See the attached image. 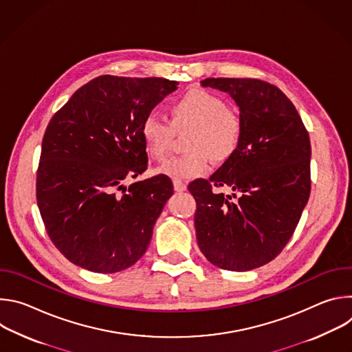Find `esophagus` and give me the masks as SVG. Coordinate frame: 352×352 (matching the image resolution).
Instances as JSON below:
<instances>
[{
	"mask_svg": "<svg viewBox=\"0 0 352 352\" xmlns=\"http://www.w3.org/2000/svg\"><path fill=\"white\" fill-rule=\"evenodd\" d=\"M173 185H174V189H175L177 192H182V190H185V189H186V184H185V182H182V181H177V179H174V181H173Z\"/></svg>",
	"mask_w": 352,
	"mask_h": 352,
	"instance_id": "34e87169",
	"label": "esophagus"
}]
</instances>
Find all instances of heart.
<instances>
[{
	"label": "heart",
	"instance_id": "1",
	"mask_svg": "<svg viewBox=\"0 0 352 352\" xmlns=\"http://www.w3.org/2000/svg\"><path fill=\"white\" fill-rule=\"evenodd\" d=\"M168 114L170 122L150 113L139 125L146 152L155 160L167 157L175 132L190 128L185 138L189 152L163 163L157 168L159 174L177 181L204 177L210 171V157L224 163L239 148L243 136L241 116L209 90L189 89L173 100Z\"/></svg>",
	"mask_w": 352,
	"mask_h": 352
}]
</instances>
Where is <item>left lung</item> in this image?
I'll return each mask as SVG.
<instances>
[{
	"label": "left lung",
	"instance_id": "1",
	"mask_svg": "<svg viewBox=\"0 0 352 352\" xmlns=\"http://www.w3.org/2000/svg\"><path fill=\"white\" fill-rule=\"evenodd\" d=\"M239 106L243 136L210 179H195L197 245L214 266L246 272L277 255L292 236L311 195L309 133L288 97L255 78L200 80ZM230 186L232 197L216 192Z\"/></svg>",
	"mask_w": 352,
	"mask_h": 352
}]
</instances>
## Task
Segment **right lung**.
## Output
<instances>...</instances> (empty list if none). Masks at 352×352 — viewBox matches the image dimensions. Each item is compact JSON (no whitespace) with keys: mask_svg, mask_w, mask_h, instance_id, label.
I'll return each instance as SVG.
<instances>
[{"mask_svg":"<svg viewBox=\"0 0 352 352\" xmlns=\"http://www.w3.org/2000/svg\"><path fill=\"white\" fill-rule=\"evenodd\" d=\"M177 85L164 78L102 75L50 120L36 199L50 239L74 265L117 273L146 252L173 182L167 175L128 188L121 182L147 168L139 125Z\"/></svg>","mask_w":352,"mask_h":352,"instance_id":"1","label":"right lung"}]
</instances>
